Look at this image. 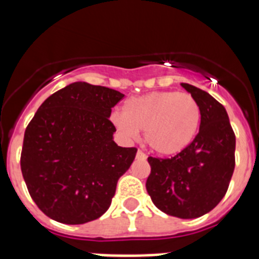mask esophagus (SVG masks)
Listing matches in <instances>:
<instances>
[{"label": "esophagus", "instance_id": "obj_1", "mask_svg": "<svg viewBox=\"0 0 259 259\" xmlns=\"http://www.w3.org/2000/svg\"><path fill=\"white\" fill-rule=\"evenodd\" d=\"M137 157L141 158V159H145V158H146V154H145V153L143 152V150L139 149V150H137Z\"/></svg>", "mask_w": 259, "mask_h": 259}]
</instances>
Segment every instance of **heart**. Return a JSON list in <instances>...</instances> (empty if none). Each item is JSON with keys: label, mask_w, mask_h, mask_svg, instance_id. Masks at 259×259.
I'll return each mask as SVG.
<instances>
[{"label": "heart", "mask_w": 259, "mask_h": 259, "mask_svg": "<svg viewBox=\"0 0 259 259\" xmlns=\"http://www.w3.org/2000/svg\"><path fill=\"white\" fill-rule=\"evenodd\" d=\"M201 110L189 93L158 91L128 100L113 122L127 137L145 131V141L161 155L178 154L193 141L200 127Z\"/></svg>", "instance_id": "1"}]
</instances>
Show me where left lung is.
Here are the masks:
<instances>
[{
	"mask_svg": "<svg viewBox=\"0 0 259 259\" xmlns=\"http://www.w3.org/2000/svg\"><path fill=\"white\" fill-rule=\"evenodd\" d=\"M182 87L200 105V131L174 157L148 158L146 191L161 211L192 219L211 211L227 193L235 170L236 137L223 105L197 87Z\"/></svg>",
	"mask_w": 259,
	"mask_h": 259,
	"instance_id": "obj_1",
	"label": "left lung"
}]
</instances>
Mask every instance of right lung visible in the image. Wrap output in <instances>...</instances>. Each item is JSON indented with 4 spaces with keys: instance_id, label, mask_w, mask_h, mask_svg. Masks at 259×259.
I'll use <instances>...</instances> for the list:
<instances>
[{
    "instance_id": "add662e5",
    "label": "right lung",
    "mask_w": 259,
    "mask_h": 259,
    "mask_svg": "<svg viewBox=\"0 0 259 259\" xmlns=\"http://www.w3.org/2000/svg\"><path fill=\"white\" fill-rule=\"evenodd\" d=\"M123 97L76 81L48 97L27 125L20 168L32 200L53 221L83 224L111 205L137 152L113 140L109 116Z\"/></svg>"
}]
</instances>
